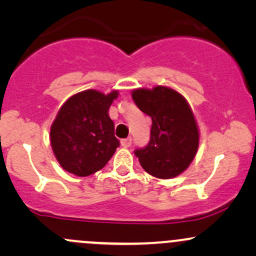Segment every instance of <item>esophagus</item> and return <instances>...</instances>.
Masks as SVG:
<instances>
[{"label":"esophagus","mask_w":256,"mask_h":256,"mask_svg":"<svg viewBox=\"0 0 256 256\" xmlns=\"http://www.w3.org/2000/svg\"><path fill=\"white\" fill-rule=\"evenodd\" d=\"M132 140L131 138H125V140H122V146H125V148H128L131 146Z\"/></svg>","instance_id":"obj_1"}]
</instances>
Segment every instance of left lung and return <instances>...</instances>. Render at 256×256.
I'll list each match as a JSON object with an SVG mask.
<instances>
[{"mask_svg":"<svg viewBox=\"0 0 256 256\" xmlns=\"http://www.w3.org/2000/svg\"><path fill=\"white\" fill-rule=\"evenodd\" d=\"M134 104L152 116L149 143L134 150L140 166L156 178L177 177L188 168L198 148V130L185 98L166 86L132 92Z\"/></svg>","mask_w":256,"mask_h":256,"instance_id":"1","label":"left lung"}]
</instances>
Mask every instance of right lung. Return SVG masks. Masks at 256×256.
<instances>
[{
  "instance_id": "add662e5",
  "label": "right lung",
  "mask_w": 256,
  "mask_h": 256,
  "mask_svg": "<svg viewBox=\"0 0 256 256\" xmlns=\"http://www.w3.org/2000/svg\"><path fill=\"white\" fill-rule=\"evenodd\" d=\"M118 91L104 95L86 90L73 95L58 110L50 128V143L58 164L67 172L86 177L110 160L119 140L108 116Z\"/></svg>"
}]
</instances>
